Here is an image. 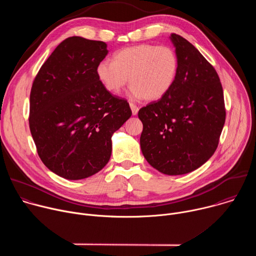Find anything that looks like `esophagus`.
<instances>
[{
    "instance_id": "obj_1",
    "label": "esophagus",
    "mask_w": 256,
    "mask_h": 256,
    "mask_svg": "<svg viewBox=\"0 0 256 256\" xmlns=\"http://www.w3.org/2000/svg\"><path fill=\"white\" fill-rule=\"evenodd\" d=\"M130 108H132V114L134 116H136V114H138V107L136 106V104H134V102H130Z\"/></svg>"
}]
</instances>
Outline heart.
<instances>
[{
  "label": "heart",
  "mask_w": 256,
  "mask_h": 256,
  "mask_svg": "<svg viewBox=\"0 0 256 256\" xmlns=\"http://www.w3.org/2000/svg\"><path fill=\"white\" fill-rule=\"evenodd\" d=\"M178 68V56L170 46L142 44L116 52L112 62H100L96 75L109 93L118 94L128 78L134 98L155 101L171 90Z\"/></svg>",
  "instance_id": "obj_1"
}]
</instances>
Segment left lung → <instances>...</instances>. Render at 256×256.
Instances as JSON below:
<instances>
[{
	"label": "left lung",
	"mask_w": 256,
	"mask_h": 256,
	"mask_svg": "<svg viewBox=\"0 0 256 256\" xmlns=\"http://www.w3.org/2000/svg\"><path fill=\"white\" fill-rule=\"evenodd\" d=\"M179 68L171 90L138 110L140 149L167 175L192 172L214 153L226 120L223 87L214 68L186 38L172 33Z\"/></svg>",
	"instance_id": "8db88e82"
}]
</instances>
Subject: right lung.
Returning a JSON list of instances; mask_svg holds the SVG:
<instances>
[{
  "label": "right lung",
  "mask_w": 256,
  "mask_h": 256,
  "mask_svg": "<svg viewBox=\"0 0 256 256\" xmlns=\"http://www.w3.org/2000/svg\"><path fill=\"white\" fill-rule=\"evenodd\" d=\"M106 48L72 36L56 46L32 84L29 128L36 150L50 171L66 179L99 172L110 159L112 134L132 116L128 102L97 78Z\"/></svg>",
  "instance_id": "add662e5"
}]
</instances>
